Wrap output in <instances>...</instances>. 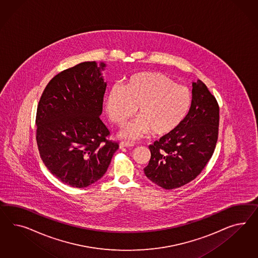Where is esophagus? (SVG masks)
Masks as SVG:
<instances>
[{
    "label": "esophagus",
    "instance_id": "34e87169",
    "mask_svg": "<svg viewBox=\"0 0 258 258\" xmlns=\"http://www.w3.org/2000/svg\"><path fill=\"white\" fill-rule=\"evenodd\" d=\"M119 146H120L121 148H123V147H133V146H134V144L132 143V142H120Z\"/></svg>",
    "mask_w": 258,
    "mask_h": 258
}]
</instances>
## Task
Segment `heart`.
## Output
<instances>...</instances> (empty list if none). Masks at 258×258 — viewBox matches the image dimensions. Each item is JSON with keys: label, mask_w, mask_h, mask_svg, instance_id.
<instances>
[{"label": "heart", "mask_w": 258, "mask_h": 258, "mask_svg": "<svg viewBox=\"0 0 258 258\" xmlns=\"http://www.w3.org/2000/svg\"><path fill=\"white\" fill-rule=\"evenodd\" d=\"M192 94L160 72H139L130 77L123 87L113 85L105 98V109L113 123L123 125L137 108L139 118L121 131L125 139H137L151 133L163 136L174 132L188 116Z\"/></svg>", "instance_id": "obj_1"}]
</instances>
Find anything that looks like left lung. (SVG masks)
Returning <instances> with one entry per match:
<instances>
[{
    "mask_svg": "<svg viewBox=\"0 0 258 258\" xmlns=\"http://www.w3.org/2000/svg\"><path fill=\"white\" fill-rule=\"evenodd\" d=\"M219 105L206 84L192 83V104L179 127L149 146L145 174L165 189L194 180L212 157L219 133Z\"/></svg>",
    "mask_w": 258,
    "mask_h": 258,
    "instance_id": "8db88e82",
    "label": "left lung"
}]
</instances>
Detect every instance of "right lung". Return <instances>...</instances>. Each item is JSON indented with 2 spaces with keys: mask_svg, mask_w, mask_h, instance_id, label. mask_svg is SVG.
Wrapping results in <instances>:
<instances>
[{
  "mask_svg": "<svg viewBox=\"0 0 258 258\" xmlns=\"http://www.w3.org/2000/svg\"><path fill=\"white\" fill-rule=\"evenodd\" d=\"M106 63H79L53 77L36 111V143L49 172L73 188L104 175L118 144L101 121Z\"/></svg>",
  "mask_w": 258,
  "mask_h": 258,
  "instance_id": "add662e5",
  "label": "right lung"
}]
</instances>
